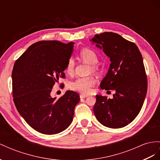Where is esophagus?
I'll return each instance as SVG.
<instances>
[{
    "instance_id": "1",
    "label": "esophagus",
    "mask_w": 160,
    "mask_h": 160,
    "mask_svg": "<svg viewBox=\"0 0 160 160\" xmlns=\"http://www.w3.org/2000/svg\"><path fill=\"white\" fill-rule=\"evenodd\" d=\"M88 96L87 95H80V99H84V98H87Z\"/></svg>"
}]
</instances>
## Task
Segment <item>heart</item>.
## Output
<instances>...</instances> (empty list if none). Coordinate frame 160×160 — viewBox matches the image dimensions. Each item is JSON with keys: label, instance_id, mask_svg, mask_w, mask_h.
Segmentation results:
<instances>
[{"label": "heart", "instance_id": "1", "mask_svg": "<svg viewBox=\"0 0 160 160\" xmlns=\"http://www.w3.org/2000/svg\"><path fill=\"white\" fill-rule=\"evenodd\" d=\"M80 59L84 62L91 65V71L97 72L98 71V56L97 53L89 48H83L79 52ZM76 62L73 59L70 58L65 66V72L69 76L74 73ZM96 84V79L93 76L79 77L69 84V88L83 95H88L91 92L92 88Z\"/></svg>", "mask_w": 160, "mask_h": 160}]
</instances>
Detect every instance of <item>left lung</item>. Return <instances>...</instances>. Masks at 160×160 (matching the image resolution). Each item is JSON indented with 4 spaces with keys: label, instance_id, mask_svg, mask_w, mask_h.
<instances>
[{
    "label": "left lung",
    "instance_id": "obj_1",
    "mask_svg": "<svg viewBox=\"0 0 160 160\" xmlns=\"http://www.w3.org/2000/svg\"><path fill=\"white\" fill-rule=\"evenodd\" d=\"M91 41L111 61L101 88L116 91L113 99L96 95L94 113L103 126L122 128L137 116L146 97L147 79L142 55L134 42L113 32L96 34Z\"/></svg>",
    "mask_w": 160,
    "mask_h": 160
}]
</instances>
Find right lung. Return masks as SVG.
<instances>
[{
	"mask_svg": "<svg viewBox=\"0 0 160 160\" xmlns=\"http://www.w3.org/2000/svg\"><path fill=\"white\" fill-rule=\"evenodd\" d=\"M73 44L42 40L32 44L16 60L12 88L16 108L32 128L45 134L62 132L71 124L80 96L68 91L59 99L51 92L64 70Z\"/></svg>",
	"mask_w": 160,
	"mask_h": 160,
	"instance_id": "right-lung-1",
	"label": "right lung"
}]
</instances>
